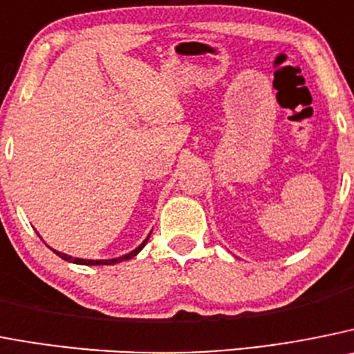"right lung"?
Masks as SVG:
<instances>
[{"instance_id": "right-lung-1", "label": "right lung", "mask_w": 354, "mask_h": 354, "mask_svg": "<svg viewBox=\"0 0 354 354\" xmlns=\"http://www.w3.org/2000/svg\"><path fill=\"white\" fill-rule=\"evenodd\" d=\"M147 241H149V236H147V239H145L144 242H142L140 245H138L137 249H135V251H131V252H129V254L121 256V258H113V259H80V258H71V256L63 254V252H57V251H54V252H56V254L59 256V258L66 259V261H71V263H79V265H113V263H119V261H124V259H131L133 256H137L138 252L142 251V248H144V245L147 244Z\"/></svg>"}]
</instances>
